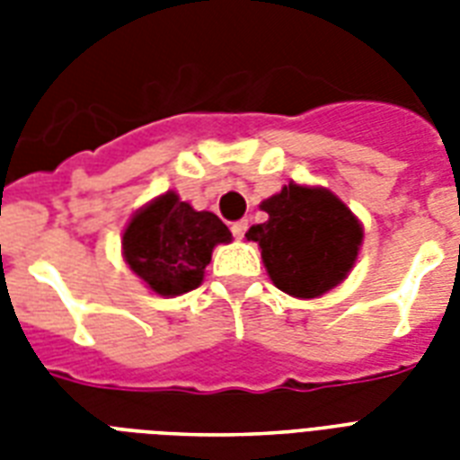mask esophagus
<instances>
[{
  "label": "esophagus",
  "instance_id": "1",
  "mask_svg": "<svg viewBox=\"0 0 460 460\" xmlns=\"http://www.w3.org/2000/svg\"><path fill=\"white\" fill-rule=\"evenodd\" d=\"M245 231H248V219H238V222L231 224V234H234V238H243Z\"/></svg>",
  "mask_w": 460,
  "mask_h": 460
}]
</instances>
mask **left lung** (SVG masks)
<instances>
[{
	"label": "left lung",
	"mask_w": 460,
	"mask_h": 460,
	"mask_svg": "<svg viewBox=\"0 0 460 460\" xmlns=\"http://www.w3.org/2000/svg\"><path fill=\"white\" fill-rule=\"evenodd\" d=\"M260 208L270 219L251 226L245 238L260 245L274 287L296 298H317L346 279L363 226L332 190L291 181Z\"/></svg>",
	"instance_id": "1"
}]
</instances>
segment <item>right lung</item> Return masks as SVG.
Wrapping results in <instances>:
<instances>
[{
    "label": "right lung",
    "instance_id": "1",
    "mask_svg": "<svg viewBox=\"0 0 460 460\" xmlns=\"http://www.w3.org/2000/svg\"><path fill=\"white\" fill-rule=\"evenodd\" d=\"M231 231L212 212H198L173 190L147 202L126 226L121 248L133 272L159 296H181L202 284L215 245Z\"/></svg>",
    "mask_w": 460,
    "mask_h": 460
}]
</instances>
